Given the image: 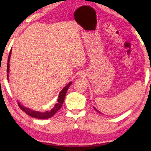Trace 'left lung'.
<instances>
[{
    "mask_svg": "<svg viewBox=\"0 0 151 151\" xmlns=\"http://www.w3.org/2000/svg\"><path fill=\"white\" fill-rule=\"evenodd\" d=\"M93 108H94V109H95V110H96V111H97V112H99V113H101V114H103V113H101V112H99V111H98V110H96V108H94V107H93Z\"/></svg>",
    "mask_w": 151,
    "mask_h": 151,
    "instance_id": "obj_1",
    "label": "left lung"
}]
</instances>
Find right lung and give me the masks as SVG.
Returning a JSON list of instances; mask_svg holds the SVG:
<instances>
[{
	"label": "right lung",
	"instance_id": "right-lung-1",
	"mask_svg": "<svg viewBox=\"0 0 151 151\" xmlns=\"http://www.w3.org/2000/svg\"><path fill=\"white\" fill-rule=\"evenodd\" d=\"M11 52H12V48L11 49V51H10L9 58H8V63H7V80L8 81L9 79V68H10L9 63H10V58H11ZM71 84H72V82H70L68 85H66L65 87L62 89V91L60 92L59 94H58L57 103L56 104L55 106L49 111H47L46 112H42L33 111V110H32L31 109L27 108V107L22 105V104H21L19 103V101H18V104H19L20 108L24 112H26L28 115H29L31 117H33V118L39 119H47L48 118H50V117L54 116L55 114L57 113L58 110L61 108V106H62L63 104L64 100H65L66 92H67L68 88H69V86H70Z\"/></svg>",
	"mask_w": 151,
	"mask_h": 151
}]
</instances>
